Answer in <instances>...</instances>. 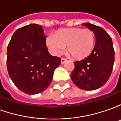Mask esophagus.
Listing matches in <instances>:
<instances>
[{
    "label": "esophagus",
    "mask_w": 121,
    "mask_h": 121,
    "mask_svg": "<svg viewBox=\"0 0 121 121\" xmlns=\"http://www.w3.org/2000/svg\"><path fill=\"white\" fill-rule=\"evenodd\" d=\"M67 61V60L65 59V58H61V64H64L65 62Z\"/></svg>",
    "instance_id": "1"
}]
</instances>
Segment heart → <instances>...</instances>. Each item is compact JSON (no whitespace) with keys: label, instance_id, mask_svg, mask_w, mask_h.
<instances>
[{"label":"heart","instance_id":"heart-1","mask_svg":"<svg viewBox=\"0 0 121 121\" xmlns=\"http://www.w3.org/2000/svg\"><path fill=\"white\" fill-rule=\"evenodd\" d=\"M96 37L90 29L70 28L57 31L47 39V45L55 55L60 54L65 46L66 52L76 60H83L91 55L94 49Z\"/></svg>","mask_w":121,"mask_h":121}]
</instances>
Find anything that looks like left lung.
Instances as JSON below:
<instances>
[{
	"mask_svg": "<svg viewBox=\"0 0 121 121\" xmlns=\"http://www.w3.org/2000/svg\"><path fill=\"white\" fill-rule=\"evenodd\" d=\"M83 25L94 33L96 45L90 56L74 62L71 78L79 88L94 90L104 85L110 78L115 61V50L112 38L104 29L88 23Z\"/></svg>",
	"mask_w": 121,
	"mask_h": 121,
	"instance_id": "left-lung-1",
	"label": "left lung"
}]
</instances>
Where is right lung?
<instances>
[{
  "label": "right lung",
  "instance_id": "obj_1",
  "mask_svg": "<svg viewBox=\"0 0 121 121\" xmlns=\"http://www.w3.org/2000/svg\"><path fill=\"white\" fill-rule=\"evenodd\" d=\"M46 37L39 25L18 29L8 45L6 66L9 75L20 90L27 94L44 91L52 80L61 58L48 52Z\"/></svg>",
  "mask_w": 121,
  "mask_h": 121
}]
</instances>
